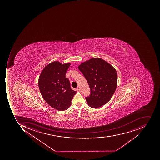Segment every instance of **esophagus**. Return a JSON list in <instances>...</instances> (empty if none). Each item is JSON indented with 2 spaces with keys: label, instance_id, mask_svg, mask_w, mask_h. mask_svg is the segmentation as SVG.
<instances>
[{
  "label": "esophagus",
  "instance_id": "esophagus-1",
  "mask_svg": "<svg viewBox=\"0 0 160 160\" xmlns=\"http://www.w3.org/2000/svg\"><path fill=\"white\" fill-rule=\"evenodd\" d=\"M76 90L78 91H78H80V92L81 91V89H80L79 88H77L76 89Z\"/></svg>",
  "mask_w": 160,
  "mask_h": 160
}]
</instances>
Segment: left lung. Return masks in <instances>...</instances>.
I'll return each mask as SVG.
<instances>
[{"label":"left lung","mask_w":160,"mask_h":160,"mask_svg":"<svg viewBox=\"0 0 160 160\" xmlns=\"http://www.w3.org/2000/svg\"><path fill=\"white\" fill-rule=\"evenodd\" d=\"M78 69L90 88V95L86 97L88 104L92 108H97L108 102L117 87L116 70L99 58H94L82 63Z\"/></svg>","instance_id":"1"}]
</instances>
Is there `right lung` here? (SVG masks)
Here are the masks:
<instances>
[{"mask_svg":"<svg viewBox=\"0 0 160 160\" xmlns=\"http://www.w3.org/2000/svg\"><path fill=\"white\" fill-rule=\"evenodd\" d=\"M71 63L54 62L43 69L38 79L40 91L44 100L52 108L65 111L71 104L76 92L71 88L70 81L65 77Z\"/></svg>","mask_w":160,"mask_h":160,"instance_id":"1","label":"right lung"}]
</instances>
